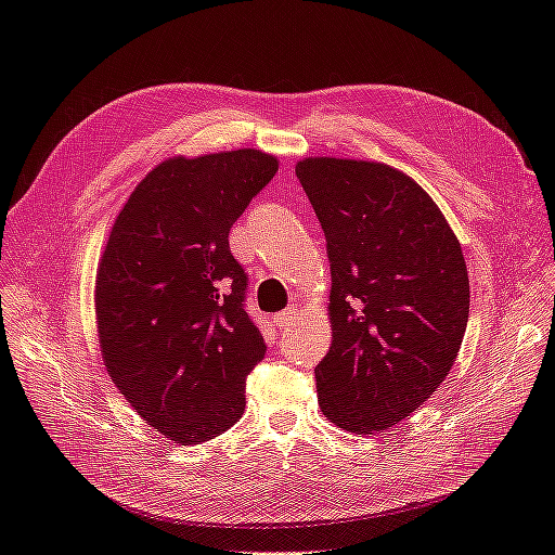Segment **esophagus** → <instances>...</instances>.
I'll use <instances>...</instances> for the list:
<instances>
[{"label": "esophagus", "instance_id": "1", "mask_svg": "<svg viewBox=\"0 0 555 555\" xmlns=\"http://www.w3.org/2000/svg\"><path fill=\"white\" fill-rule=\"evenodd\" d=\"M294 319H296V310L289 308V310H284V312H278L273 317V322H275L278 328H289L294 324Z\"/></svg>", "mask_w": 555, "mask_h": 555}]
</instances>
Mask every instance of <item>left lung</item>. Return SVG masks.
Returning <instances> with one entry per match:
<instances>
[{"mask_svg": "<svg viewBox=\"0 0 555 555\" xmlns=\"http://www.w3.org/2000/svg\"><path fill=\"white\" fill-rule=\"evenodd\" d=\"M331 263L333 340L314 367L324 416L375 435L447 379L469 312L463 249L428 192L389 164H296Z\"/></svg>", "mask_w": 555, "mask_h": 555, "instance_id": "left-lung-1", "label": "left lung"}]
</instances>
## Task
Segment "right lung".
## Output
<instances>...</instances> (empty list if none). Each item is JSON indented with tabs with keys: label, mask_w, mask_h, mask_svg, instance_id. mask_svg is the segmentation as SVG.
I'll list each match as a JSON object with an SVG mask.
<instances>
[{
	"label": "right lung",
	"mask_w": 555,
	"mask_h": 555,
	"mask_svg": "<svg viewBox=\"0 0 555 555\" xmlns=\"http://www.w3.org/2000/svg\"><path fill=\"white\" fill-rule=\"evenodd\" d=\"M278 171L255 147L157 164L115 217L96 266L106 371L147 426L176 444L217 438L245 410L263 354L243 310L245 271L229 231Z\"/></svg>",
	"instance_id": "obj_1"
}]
</instances>
